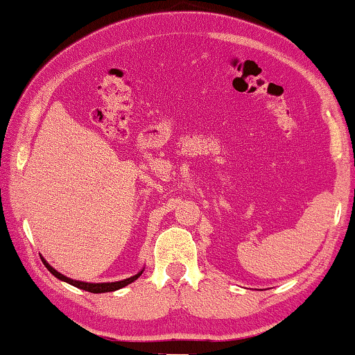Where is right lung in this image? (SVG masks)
<instances>
[{"label": "right lung", "mask_w": 355, "mask_h": 355, "mask_svg": "<svg viewBox=\"0 0 355 355\" xmlns=\"http://www.w3.org/2000/svg\"><path fill=\"white\" fill-rule=\"evenodd\" d=\"M42 262H44V266L47 267L49 272L52 273V275H55V277L58 278V279L66 281V283L76 286V288H78V289H83V291L92 292V294H103V292H114V291H116V289H121V288H125V286L131 284L132 281H136V279L140 277V275H142V272H139L137 275H134V277H131V278L123 279V281H115V283H83V281L71 279V278L64 277V275H61L60 272H56V270H55L53 267H50L49 263H47L46 261H44V259H42Z\"/></svg>", "instance_id": "add662e5"}]
</instances>
